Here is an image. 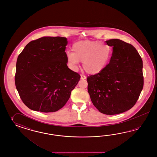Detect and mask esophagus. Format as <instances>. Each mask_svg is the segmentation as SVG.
<instances>
[{"instance_id": "esophagus-1", "label": "esophagus", "mask_w": 157, "mask_h": 157, "mask_svg": "<svg viewBox=\"0 0 157 157\" xmlns=\"http://www.w3.org/2000/svg\"><path fill=\"white\" fill-rule=\"evenodd\" d=\"M81 79H86V77L85 75H81Z\"/></svg>"}]
</instances>
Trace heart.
<instances>
[{"instance_id":"heart-1","label":"heart","mask_w":157,"mask_h":157,"mask_svg":"<svg viewBox=\"0 0 157 157\" xmlns=\"http://www.w3.org/2000/svg\"><path fill=\"white\" fill-rule=\"evenodd\" d=\"M72 52L67 53V61L72 69H76L79 62L87 74L95 75L102 71L109 61L111 48L107 44L91 40L74 43Z\"/></svg>"}]
</instances>
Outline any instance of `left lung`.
Segmentation results:
<instances>
[{"instance_id": "1", "label": "left lung", "mask_w": 157, "mask_h": 157, "mask_svg": "<svg viewBox=\"0 0 157 157\" xmlns=\"http://www.w3.org/2000/svg\"><path fill=\"white\" fill-rule=\"evenodd\" d=\"M106 43L112 47L109 63L102 71L87 78L92 103L101 113L119 114L131 109L143 87V61L135 48L119 39Z\"/></svg>"}]
</instances>
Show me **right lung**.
Here are the masks:
<instances>
[{
    "mask_svg": "<svg viewBox=\"0 0 157 157\" xmlns=\"http://www.w3.org/2000/svg\"><path fill=\"white\" fill-rule=\"evenodd\" d=\"M66 37H43L28 43L18 57L15 82L29 109L54 112L70 97L81 76L67 65Z\"/></svg>",
    "mask_w": 157,
    "mask_h": 157,
    "instance_id": "right-lung-1",
    "label": "right lung"
}]
</instances>
